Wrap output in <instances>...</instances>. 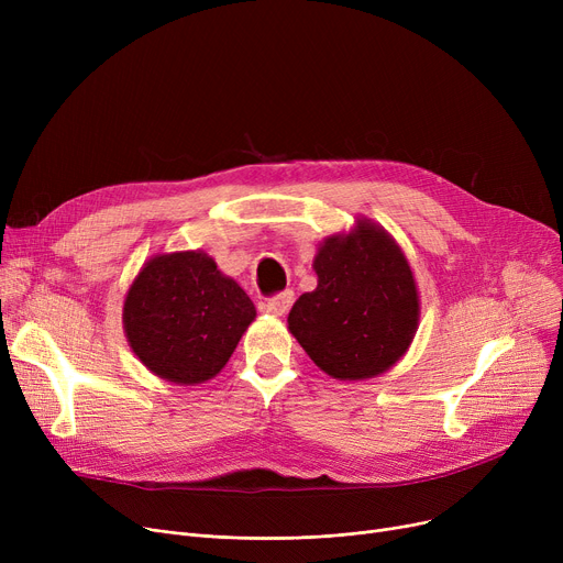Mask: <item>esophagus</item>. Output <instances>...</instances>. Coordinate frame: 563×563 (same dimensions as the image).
<instances>
[{
	"instance_id": "esophagus-1",
	"label": "esophagus",
	"mask_w": 563,
	"mask_h": 563,
	"mask_svg": "<svg viewBox=\"0 0 563 563\" xmlns=\"http://www.w3.org/2000/svg\"><path fill=\"white\" fill-rule=\"evenodd\" d=\"M291 301H294L291 291H280V294H276V297L266 299L262 303V310L269 312V314H276V317H283L291 308Z\"/></svg>"
}]
</instances>
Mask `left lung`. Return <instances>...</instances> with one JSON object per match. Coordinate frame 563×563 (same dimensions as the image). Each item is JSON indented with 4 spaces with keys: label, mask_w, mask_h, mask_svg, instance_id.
I'll return each mask as SVG.
<instances>
[{
    "label": "left lung",
    "mask_w": 563,
    "mask_h": 563,
    "mask_svg": "<svg viewBox=\"0 0 563 563\" xmlns=\"http://www.w3.org/2000/svg\"><path fill=\"white\" fill-rule=\"evenodd\" d=\"M312 266L317 287L291 306L289 333L333 378L388 372L420 321L418 285L399 244L380 225L358 219L349 234L323 240Z\"/></svg>",
    "instance_id": "left-lung-1"
}]
</instances>
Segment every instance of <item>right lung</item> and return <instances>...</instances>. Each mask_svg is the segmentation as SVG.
I'll use <instances>...</instances> for the list:
<instances>
[{
	"instance_id": "obj_1",
	"label": "right lung",
	"mask_w": 563,
	"mask_h": 563,
	"mask_svg": "<svg viewBox=\"0 0 563 563\" xmlns=\"http://www.w3.org/2000/svg\"><path fill=\"white\" fill-rule=\"evenodd\" d=\"M255 319L249 294L202 251L155 255L128 289L123 327L155 376L196 386L214 378Z\"/></svg>"
}]
</instances>
